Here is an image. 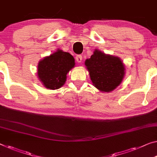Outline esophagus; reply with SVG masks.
Here are the masks:
<instances>
[{
	"label": "esophagus",
	"instance_id": "1",
	"mask_svg": "<svg viewBox=\"0 0 157 157\" xmlns=\"http://www.w3.org/2000/svg\"><path fill=\"white\" fill-rule=\"evenodd\" d=\"M82 59H83V58H82V56L80 55H77V56L76 57V61L78 62V64H81L82 62Z\"/></svg>",
	"mask_w": 157,
	"mask_h": 157
}]
</instances>
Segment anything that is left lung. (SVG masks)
<instances>
[{
    "instance_id": "1",
    "label": "left lung",
    "mask_w": 157,
    "mask_h": 157,
    "mask_svg": "<svg viewBox=\"0 0 157 157\" xmlns=\"http://www.w3.org/2000/svg\"><path fill=\"white\" fill-rule=\"evenodd\" d=\"M93 86L102 93H109L119 86L126 74V67L119 57L95 49L85 61Z\"/></svg>"
}]
</instances>
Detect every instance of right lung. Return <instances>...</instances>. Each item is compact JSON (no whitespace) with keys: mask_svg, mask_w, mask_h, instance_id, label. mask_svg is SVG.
Listing matches in <instances>:
<instances>
[{"mask_svg":"<svg viewBox=\"0 0 157 157\" xmlns=\"http://www.w3.org/2000/svg\"><path fill=\"white\" fill-rule=\"evenodd\" d=\"M74 67V57L69 52L58 49L38 62V78L45 88L56 90L65 83L67 74Z\"/></svg>","mask_w":157,"mask_h":157,"instance_id":"obj_1","label":"right lung"}]
</instances>
